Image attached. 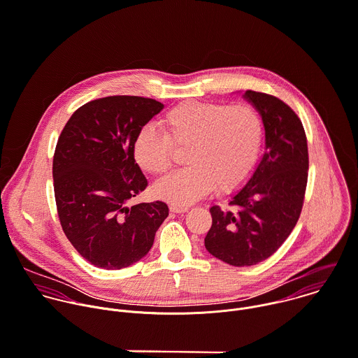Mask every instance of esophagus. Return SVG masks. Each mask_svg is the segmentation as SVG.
I'll use <instances>...</instances> for the list:
<instances>
[{"instance_id":"obj_1","label":"esophagus","mask_w":358,"mask_h":358,"mask_svg":"<svg viewBox=\"0 0 358 358\" xmlns=\"http://www.w3.org/2000/svg\"><path fill=\"white\" fill-rule=\"evenodd\" d=\"M169 210H171L172 213L182 214V213H186V211L189 210V207H185V206H175V204H172V206L169 207Z\"/></svg>"}]
</instances>
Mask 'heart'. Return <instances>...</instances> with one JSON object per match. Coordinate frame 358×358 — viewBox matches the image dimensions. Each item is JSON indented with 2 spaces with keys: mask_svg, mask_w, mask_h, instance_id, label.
<instances>
[{
  "mask_svg": "<svg viewBox=\"0 0 358 358\" xmlns=\"http://www.w3.org/2000/svg\"><path fill=\"white\" fill-rule=\"evenodd\" d=\"M166 131L143 126L133 144L137 164L154 175L166 173L178 150H186L187 168L154 186V194L175 206H189L215 186L220 192L239 187L257 162L263 122L248 105L185 102L162 119Z\"/></svg>",
  "mask_w": 358,
  "mask_h": 358,
  "instance_id": "b5f03b06",
  "label": "heart"
}]
</instances>
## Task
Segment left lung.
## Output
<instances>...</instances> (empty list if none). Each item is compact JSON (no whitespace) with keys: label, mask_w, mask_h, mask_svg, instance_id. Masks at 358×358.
Listing matches in <instances>:
<instances>
[{"label":"left lung","mask_w":358,"mask_h":358,"mask_svg":"<svg viewBox=\"0 0 358 358\" xmlns=\"http://www.w3.org/2000/svg\"><path fill=\"white\" fill-rule=\"evenodd\" d=\"M242 98L260 115L264 154L246 183L229 199L234 211L210 208L206 249L236 267L270 257L294 229L308 180V145L301 120L275 96L246 91Z\"/></svg>","instance_id":"obj_1"}]
</instances>
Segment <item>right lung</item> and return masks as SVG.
<instances>
[{"label":"right lung","instance_id":"obj_1","mask_svg":"<svg viewBox=\"0 0 358 358\" xmlns=\"http://www.w3.org/2000/svg\"><path fill=\"white\" fill-rule=\"evenodd\" d=\"M164 105L141 96H108L77 109L53 158L55 196L63 231L91 264L117 270L143 259L169 214L162 201H127L147 187L134 159L138 130Z\"/></svg>","mask_w":358,"mask_h":358}]
</instances>
